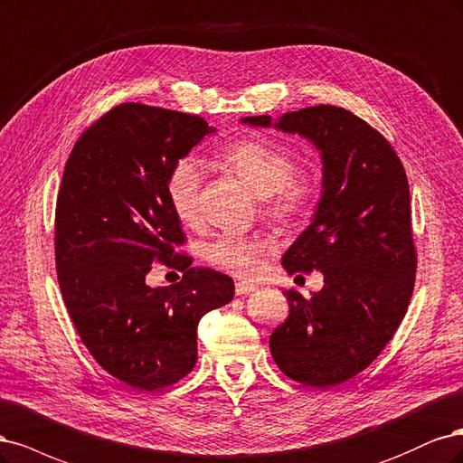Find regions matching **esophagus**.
<instances>
[{
	"mask_svg": "<svg viewBox=\"0 0 463 463\" xmlns=\"http://www.w3.org/2000/svg\"><path fill=\"white\" fill-rule=\"evenodd\" d=\"M258 287L256 285H253V282H236V294L238 296H242V294H250V292H253V290H256Z\"/></svg>",
	"mask_w": 463,
	"mask_h": 463,
	"instance_id": "esophagus-1",
	"label": "esophagus"
}]
</instances>
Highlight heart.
I'll list each match as a JSON object with an SVG mask.
<instances>
[{
    "label": "heart",
    "instance_id": "obj_1",
    "mask_svg": "<svg viewBox=\"0 0 463 463\" xmlns=\"http://www.w3.org/2000/svg\"><path fill=\"white\" fill-rule=\"evenodd\" d=\"M222 163L263 202L275 221L302 219L317 196V181L309 173H294L296 157L285 146L265 140H241L222 152ZM205 169L196 157H183L167 175L165 194L176 219L194 225L200 217V194ZM267 244L260 238L221 234L203 248L205 261L236 277L256 273Z\"/></svg>",
    "mask_w": 463,
    "mask_h": 463
}]
</instances>
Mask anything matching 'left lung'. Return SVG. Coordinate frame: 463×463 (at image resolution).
Wrapping results in <instances>:
<instances>
[{
	"instance_id": "1",
	"label": "left lung",
	"mask_w": 463,
	"mask_h": 463,
	"mask_svg": "<svg viewBox=\"0 0 463 463\" xmlns=\"http://www.w3.org/2000/svg\"><path fill=\"white\" fill-rule=\"evenodd\" d=\"M250 127L300 134L321 152L323 192L311 225L282 256L294 273L321 271L304 298L288 290L290 313L269 338L275 364L313 389H333L364 371L404 319L415 282L408 176L379 130L345 108L313 106Z\"/></svg>"
}]
</instances>
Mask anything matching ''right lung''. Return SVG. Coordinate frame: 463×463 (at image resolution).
<instances>
[{
  "label": "right lung",
  "mask_w": 463,
  "mask_h": 463,
  "mask_svg": "<svg viewBox=\"0 0 463 463\" xmlns=\"http://www.w3.org/2000/svg\"><path fill=\"white\" fill-rule=\"evenodd\" d=\"M202 117L121 103L86 128L67 159L55 207V267L72 325L94 360L138 391L181 381L198 360L196 329L234 296L231 277L190 267L167 175L207 134ZM163 260L185 275L152 289Z\"/></svg>",
  "instance_id": "obj_1"
}]
</instances>
